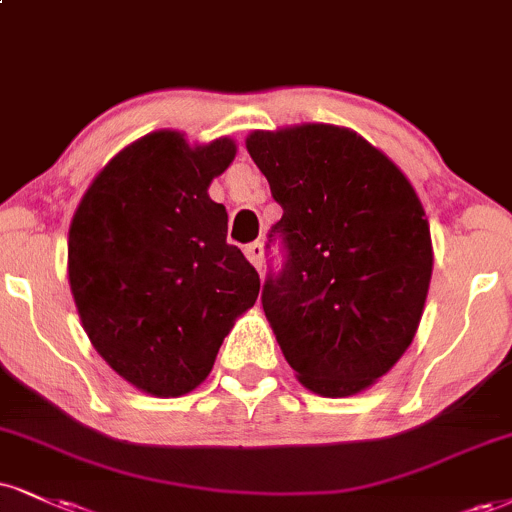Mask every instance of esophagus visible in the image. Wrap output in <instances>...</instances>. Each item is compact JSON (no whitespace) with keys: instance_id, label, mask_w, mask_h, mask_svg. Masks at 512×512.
<instances>
[{"instance_id":"34e87169","label":"esophagus","mask_w":512,"mask_h":512,"mask_svg":"<svg viewBox=\"0 0 512 512\" xmlns=\"http://www.w3.org/2000/svg\"><path fill=\"white\" fill-rule=\"evenodd\" d=\"M245 257L252 262V267L262 269V260H264V245L262 243H250L245 248Z\"/></svg>"}]
</instances>
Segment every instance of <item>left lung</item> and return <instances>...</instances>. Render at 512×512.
Segmentation results:
<instances>
[{
    "mask_svg": "<svg viewBox=\"0 0 512 512\" xmlns=\"http://www.w3.org/2000/svg\"><path fill=\"white\" fill-rule=\"evenodd\" d=\"M283 217L286 264L262 307L300 384L329 398L369 389L420 326L434 252L415 188L350 128L303 123L245 140Z\"/></svg>",
    "mask_w": 512,
    "mask_h": 512,
    "instance_id": "1",
    "label": "left lung"
}]
</instances>
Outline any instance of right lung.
<instances>
[{"instance_id": "right-lung-1", "label": "right lung", "mask_w": 512, "mask_h": 512, "mask_svg": "<svg viewBox=\"0 0 512 512\" xmlns=\"http://www.w3.org/2000/svg\"><path fill=\"white\" fill-rule=\"evenodd\" d=\"M233 157L231 138L188 145L155 131L104 166L73 214L69 283L85 334L150 396L200 386L260 293L255 267L226 243V207L207 193Z\"/></svg>"}]
</instances>
